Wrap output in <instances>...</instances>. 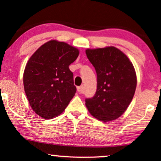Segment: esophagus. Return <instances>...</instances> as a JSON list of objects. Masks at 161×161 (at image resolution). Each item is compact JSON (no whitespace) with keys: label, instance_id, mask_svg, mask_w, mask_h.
Wrapping results in <instances>:
<instances>
[{"label":"esophagus","instance_id":"esophagus-1","mask_svg":"<svg viewBox=\"0 0 161 161\" xmlns=\"http://www.w3.org/2000/svg\"><path fill=\"white\" fill-rule=\"evenodd\" d=\"M77 91L79 92V93L83 92V86H78V87H77Z\"/></svg>","mask_w":161,"mask_h":161}]
</instances>
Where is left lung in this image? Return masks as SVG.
I'll return each instance as SVG.
<instances>
[{"label":"left lung","instance_id":"1","mask_svg":"<svg viewBox=\"0 0 161 161\" xmlns=\"http://www.w3.org/2000/svg\"><path fill=\"white\" fill-rule=\"evenodd\" d=\"M86 56L97 73L95 96L86 99L90 114L102 121L117 119L133 99L137 75L129 58L114 47L87 49Z\"/></svg>","mask_w":161,"mask_h":161}]
</instances>
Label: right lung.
Segmentation results:
<instances>
[{"instance_id": "add662e5", "label": "right lung", "mask_w": 161, "mask_h": 161, "mask_svg": "<svg viewBox=\"0 0 161 161\" xmlns=\"http://www.w3.org/2000/svg\"><path fill=\"white\" fill-rule=\"evenodd\" d=\"M79 50L56 40L43 44L29 59L24 72V87L31 108L44 119L62 114L76 92L69 65Z\"/></svg>"}]
</instances>
